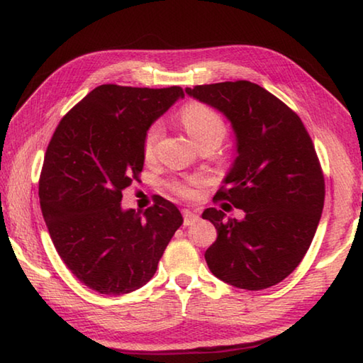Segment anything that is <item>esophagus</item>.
<instances>
[{
    "label": "esophagus",
    "mask_w": 363,
    "mask_h": 363,
    "mask_svg": "<svg viewBox=\"0 0 363 363\" xmlns=\"http://www.w3.org/2000/svg\"><path fill=\"white\" fill-rule=\"evenodd\" d=\"M182 216H184V225H192L199 220V214L190 210H184Z\"/></svg>",
    "instance_id": "1"
}]
</instances>
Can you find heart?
I'll use <instances>...</instances> for the list:
<instances>
[{
	"label": "heart",
	"instance_id": "b5f03b06",
	"mask_svg": "<svg viewBox=\"0 0 363 363\" xmlns=\"http://www.w3.org/2000/svg\"><path fill=\"white\" fill-rule=\"evenodd\" d=\"M181 123L186 128L190 139L199 147L206 143L220 144L225 136V125L218 112L203 104H190L181 112ZM162 136V126L153 125L149 128L144 138V155L150 158L155 153V147ZM196 179H192L189 184H176L174 192L182 196H192L194 186H196Z\"/></svg>",
	"mask_w": 363,
	"mask_h": 363
}]
</instances>
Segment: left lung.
Listing matches in <instances>:
<instances>
[{
  "label": "left lung",
  "mask_w": 363,
  "mask_h": 363,
  "mask_svg": "<svg viewBox=\"0 0 363 363\" xmlns=\"http://www.w3.org/2000/svg\"><path fill=\"white\" fill-rule=\"evenodd\" d=\"M186 93L223 113L235 138V158L216 196L243 218L216 208L201 214L218 230L205 253L208 267L242 290L277 285L303 261L322 216L325 184L314 144L291 108L251 82Z\"/></svg>",
  "instance_id": "8db88e82"
}]
</instances>
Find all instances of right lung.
Instances as JSON below:
<instances>
[{
    "label": "right lung",
    "instance_id": "right-lung-1",
    "mask_svg": "<svg viewBox=\"0 0 363 363\" xmlns=\"http://www.w3.org/2000/svg\"><path fill=\"white\" fill-rule=\"evenodd\" d=\"M182 97L179 86L101 84L54 131L40 177L43 218L60 259L91 290L120 296L144 286L182 224L162 196L145 213L121 206L144 168L147 131Z\"/></svg>",
    "mask_w": 363,
    "mask_h": 363
}]
</instances>
